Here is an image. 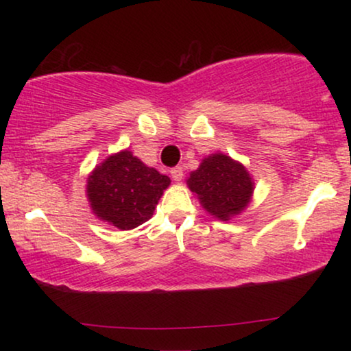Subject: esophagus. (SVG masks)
Listing matches in <instances>:
<instances>
[{
	"instance_id": "obj_1",
	"label": "esophagus",
	"mask_w": 351,
	"mask_h": 351,
	"mask_svg": "<svg viewBox=\"0 0 351 351\" xmlns=\"http://www.w3.org/2000/svg\"><path fill=\"white\" fill-rule=\"evenodd\" d=\"M171 176H172V179H174L176 182H180L182 179H184V169H182L180 166L172 167V169H171Z\"/></svg>"
}]
</instances>
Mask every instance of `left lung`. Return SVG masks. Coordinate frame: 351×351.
Wrapping results in <instances>:
<instances>
[{
	"mask_svg": "<svg viewBox=\"0 0 351 351\" xmlns=\"http://www.w3.org/2000/svg\"><path fill=\"white\" fill-rule=\"evenodd\" d=\"M190 190L209 214L228 220L246 208L252 195V180L246 167L222 153L203 160L186 180Z\"/></svg>",
	"mask_w": 351,
	"mask_h": 351,
	"instance_id": "1",
	"label": "left lung"
}]
</instances>
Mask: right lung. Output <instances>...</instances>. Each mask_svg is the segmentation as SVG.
Instances as JSON below:
<instances>
[{
  "instance_id": "add662e5",
  "label": "right lung",
  "mask_w": 351,
  "mask_h": 351,
  "mask_svg": "<svg viewBox=\"0 0 351 351\" xmlns=\"http://www.w3.org/2000/svg\"><path fill=\"white\" fill-rule=\"evenodd\" d=\"M169 184V177L124 150L95 167L88 180V198L99 219L131 230L152 217Z\"/></svg>"
}]
</instances>
